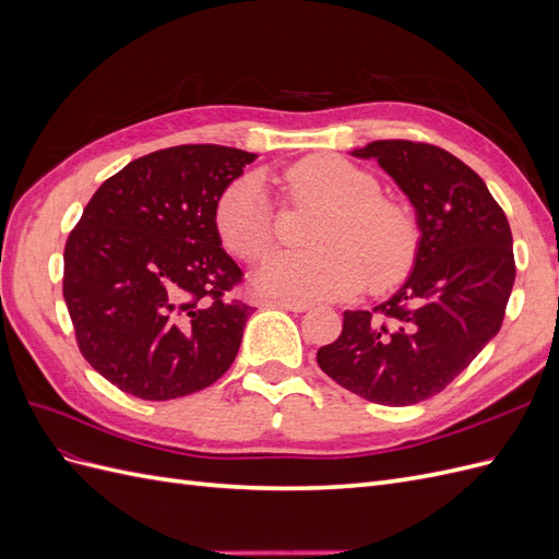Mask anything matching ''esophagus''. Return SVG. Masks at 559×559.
Masks as SVG:
<instances>
[{
  "label": "esophagus",
  "mask_w": 559,
  "mask_h": 559,
  "mask_svg": "<svg viewBox=\"0 0 559 559\" xmlns=\"http://www.w3.org/2000/svg\"><path fill=\"white\" fill-rule=\"evenodd\" d=\"M267 306L282 308V310H292V312H306V310H310V302H306V300H292V298H273V300H267Z\"/></svg>",
  "instance_id": "obj_1"
}]
</instances>
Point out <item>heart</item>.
I'll list each match as a JSON object with an SVG mask.
<instances>
[{
	"label": "heart",
	"mask_w": 559,
	"mask_h": 559,
	"mask_svg": "<svg viewBox=\"0 0 559 559\" xmlns=\"http://www.w3.org/2000/svg\"><path fill=\"white\" fill-rule=\"evenodd\" d=\"M280 186L294 202L321 212L308 230V251L277 253L253 284L294 300L343 298L399 282L417 253V226L399 202L380 195L378 179L341 156H308L286 167ZM216 230L235 257L259 261L275 247L277 212L261 179L233 181L216 205Z\"/></svg>",
	"instance_id": "b5f03b06"
}]
</instances>
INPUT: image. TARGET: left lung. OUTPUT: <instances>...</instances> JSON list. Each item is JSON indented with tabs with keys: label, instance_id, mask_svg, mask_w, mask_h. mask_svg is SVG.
<instances>
[{
	"label": "left lung",
	"instance_id": "obj_1",
	"mask_svg": "<svg viewBox=\"0 0 559 559\" xmlns=\"http://www.w3.org/2000/svg\"><path fill=\"white\" fill-rule=\"evenodd\" d=\"M352 156L378 160L411 200L417 253L373 312L345 310L317 364L361 399L413 405L443 392L499 333L515 282L513 235L485 181L445 148L378 140Z\"/></svg>",
	"mask_w": 559,
	"mask_h": 559
}]
</instances>
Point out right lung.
I'll return each instance as SVG.
<instances>
[{"label": "right lung", "mask_w": 559, "mask_h": 559, "mask_svg": "<svg viewBox=\"0 0 559 559\" xmlns=\"http://www.w3.org/2000/svg\"><path fill=\"white\" fill-rule=\"evenodd\" d=\"M257 154L160 148L109 177L64 247L62 296L86 361L121 392H200L238 357L251 308L216 230V205Z\"/></svg>", "instance_id": "right-lung-1"}]
</instances>
